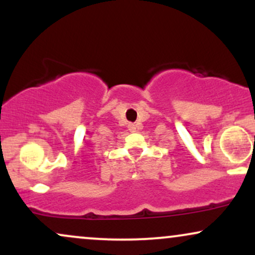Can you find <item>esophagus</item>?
Returning a JSON list of instances; mask_svg holds the SVG:
<instances>
[{
    "mask_svg": "<svg viewBox=\"0 0 255 255\" xmlns=\"http://www.w3.org/2000/svg\"><path fill=\"white\" fill-rule=\"evenodd\" d=\"M128 130L131 131V133H134V131H136V126L135 125H129V126H128Z\"/></svg>",
    "mask_w": 255,
    "mask_h": 255,
    "instance_id": "esophagus-1",
    "label": "esophagus"
}]
</instances>
